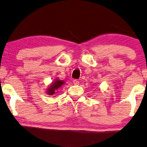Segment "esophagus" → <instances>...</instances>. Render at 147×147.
<instances>
[{"instance_id": "1", "label": "esophagus", "mask_w": 147, "mask_h": 147, "mask_svg": "<svg viewBox=\"0 0 147 147\" xmlns=\"http://www.w3.org/2000/svg\"><path fill=\"white\" fill-rule=\"evenodd\" d=\"M73 83L74 85H78L79 84V82L77 80H73Z\"/></svg>"}]
</instances>
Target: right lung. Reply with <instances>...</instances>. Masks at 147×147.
Instances as JSON below:
<instances>
[{
    "mask_svg": "<svg viewBox=\"0 0 147 147\" xmlns=\"http://www.w3.org/2000/svg\"><path fill=\"white\" fill-rule=\"evenodd\" d=\"M65 83V80H59L57 77L55 78L46 89V94L48 95H56L55 94L59 92V90L61 88L62 86L64 85Z\"/></svg>",
    "mask_w": 147,
    "mask_h": 147,
    "instance_id": "1",
    "label": "right lung"
}]
</instances>
